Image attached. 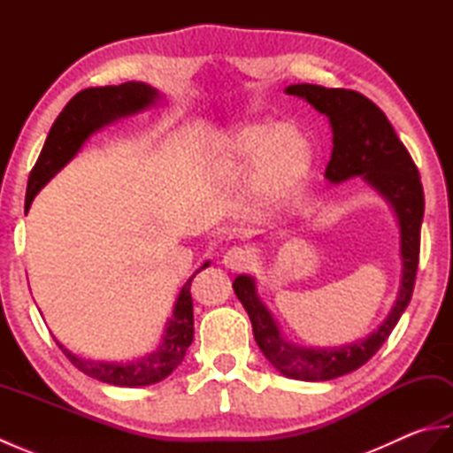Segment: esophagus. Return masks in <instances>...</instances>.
Here are the masks:
<instances>
[{
  "label": "esophagus",
  "mask_w": 453,
  "mask_h": 453,
  "mask_svg": "<svg viewBox=\"0 0 453 453\" xmlns=\"http://www.w3.org/2000/svg\"><path fill=\"white\" fill-rule=\"evenodd\" d=\"M247 263H249V255L242 247H229L224 255V265L227 268H232V271H239V268L247 266Z\"/></svg>",
  "instance_id": "34e87169"
}]
</instances>
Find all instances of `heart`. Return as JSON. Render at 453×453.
Segmentation results:
<instances>
[{
  "label": "heart",
  "mask_w": 453,
  "mask_h": 453,
  "mask_svg": "<svg viewBox=\"0 0 453 453\" xmlns=\"http://www.w3.org/2000/svg\"><path fill=\"white\" fill-rule=\"evenodd\" d=\"M221 167L232 175L255 165L257 204L280 206L307 179L313 143L302 130L274 124H245L227 134Z\"/></svg>",
  "instance_id": "b5f03b06"
}]
</instances>
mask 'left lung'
Segmentation results:
<instances>
[{
    "mask_svg": "<svg viewBox=\"0 0 453 453\" xmlns=\"http://www.w3.org/2000/svg\"><path fill=\"white\" fill-rule=\"evenodd\" d=\"M288 95L305 99L315 111L325 114L333 128V153L325 169L329 182H342L362 175L372 188L395 210L401 232V286L395 305L372 334L333 349H305L288 342L271 311L257 294L255 278L239 274L234 290L243 303L253 325V334L266 360L294 380L326 381L358 370L388 341L393 326L415 290L420 251V226L425 216V192L418 169L411 153L397 138L386 114L362 93L352 89H326L321 85H288Z\"/></svg>",
    "mask_w": 453,
    "mask_h": 453,
    "instance_id": "8db88e82",
    "label": "left lung"
}]
</instances>
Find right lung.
<instances>
[{
    "label": "right lung",
    "instance_id": "obj_1",
    "mask_svg": "<svg viewBox=\"0 0 453 453\" xmlns=\"http://www.w3.org/2000/svg\"><path fill=\"white\" fill-rule=\"evenodd\" d=\"M159 99L157 89L140 81H127L122 85H107V88H89L80 91L65 104L60 117L52 124L50 134L44 142V148L38 156L35 167L28 175L25 210L31 208L35 196L48 180H50L65 163H70L75 153L81 150L93 132L103 128L120 117H128L138 111L151 107ZM204 263L192 274L187 284L180 288L173 315L167 321L163 341L151 354L132 362H93L78 358L56 341L62 352L67 356L75 368L111 386L120 388H140L151 386L165 380L185 358L188 346L195 339V315H192V296L190 284Z\"/></svg>",
    "mask_w": 453,
    "mask_h": 453
}]
</instances>
